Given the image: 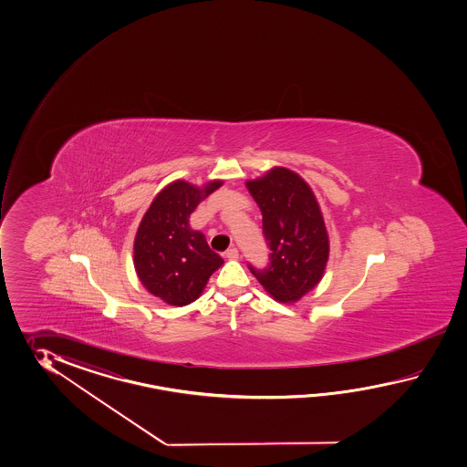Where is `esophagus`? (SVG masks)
<instances>
[{
	"instance_id": "obj_1",
	"label": "esophagus",
	"mask_w": 467,
	"mask_h": 467,
	"mask_svg": "<svg viewBox=\"0 0 467 467\" xmlns=\"http://www.w3.org/2000/svg\"><path fill=\"white\" fill-rule=\"evenodd\" d=\"M225 257L229 258V260H237L238 258V250L235 247L229 248L227 252H225Z\"/></svg>"
}]
</instances>
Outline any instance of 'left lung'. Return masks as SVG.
Listing matches in <instances>:
<instances>
[{
    "instance_id": "8db88e82",
    "label": "left lung",
    "mask_w": 467,
    "mask_h": 467,
    "mask_svg": "<svg viewBox=\"0 0 467 467\" xmlns=\"http://www.w3.org/2000/svg\"><path fill=\"white\" fill-rule=\"evenodd\" d=\"M247 189L272 252L267 268L250 265V272L277 302L294 304L317 285L327 265V229L317 199L306 180L284 167L248 180Z\"/></svg>"
}]
</instances>
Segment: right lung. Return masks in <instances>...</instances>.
Listing matches in <instances>:
<instances>
[{
	"mask_svg": "<svg viewBox=\"0 0 467 467\" xmlns=\"http://www.w3.org/2000/svg\"><path fill=\"white\" fill-rule=\"evenodd\" d=\"M212 180L197 187L175 180L159 192L140 222L133 242V265L140 282L165 304L183 307L202 296L223 258L210 250L205 235L190 227L192 212L222 187Z\"/></svg>",
	"mask_w": 467,
	"mask_h": 467,
	"instance_id": "right-lung-1",
	"label": "right lung"
}]
</instances>
